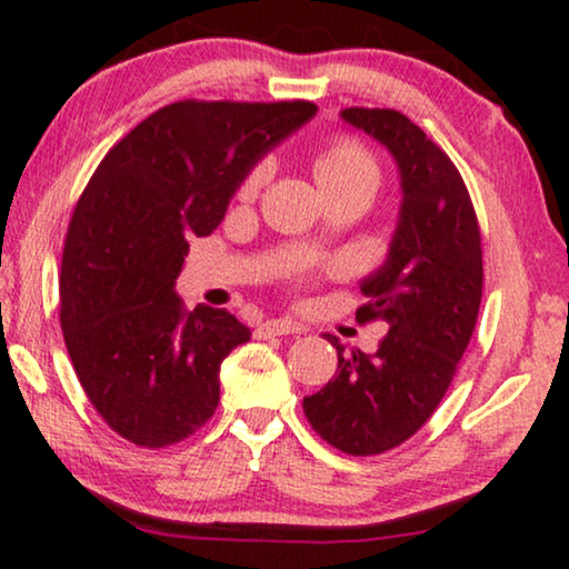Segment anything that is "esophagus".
<instances>
[{
	"instance_id": "34e87169",
	"label": "esophagus",
	"mask_w": 569,
	"mask_h": 569,
	"mask_svg": "<svg viewBox=\"0 0 569 569\" xmlns=\"http://www.w3.org/2000/svg\"><path fill=\"white\" fill-rule=\"evenodd\" d=\"M299 332H303V327L291 322V319H268V322H262L258 330H254V338L268 340V338H278V335H299Z\"/></svg>"
}]
</instances>
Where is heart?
Returning <instances> with one entry per match:
<instances>
[{
  "label": "heart",
  "mask_w": 569,
  "mask_h": 569,
  "mask_svg": "<svg viewBox=\"0 0 569 569\" xmlns=\"http://www.w3.org/2000/svg\"><path fill=\"white\" fill-rule=\"evenodd\" d=\"M270 159H260L258 164L250 167L239 186V198H254L270 178ZM317 180L325 188V193H340V190L373 186L379 182V164L371 151L353 136H332L330 141L319 149L317 154Z\"/></svg>",
  "instance_id": "b5f03b06"
}]
</instances>
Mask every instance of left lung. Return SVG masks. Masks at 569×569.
I'll return each instance as SVG.
<instances>
[{
  "mask_svg": "<svg viewBox=\"0 0 569 569\" xmlns=\"http://www.w3.org/2000/svg\"><path fill=\"white\" fill-rule=\"evenodd\" d=\"M342 118L381 141L402 174V211L389 258L361 283V325L381 319L373 356L346 353L338 373L303 397L315 433L350 456H376L412 438L451 387L482 303V234L461 172L410 118L346 108Z\"/></svg>",
  "mask_w": 569,
  "mask_h": 569,
  "instance_id": "1",
  "label": "left lung"
}]
</instances>
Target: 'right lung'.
I'll use <instances>...</instances> for the list:
<instances>
[{
	"mask_svg": "<svg viewBox=\"0 0 569 569\" xmlns=\"http://www.w3.org/2000/svg\"><path fill=\"white\" fill-rule=\"evenodd\" d=\"M317 113L309 100H180L102 157L71 213L59 319L71 366L110 430L186 441L219 407V368L250 330L174 293L190 237H208L250 167Z\"/></svg>",
	"mask_w": 569,
	"mask_h": 569,
	"instance_id": "add662e5",
	"label": "right lung"
}]
</instances>
